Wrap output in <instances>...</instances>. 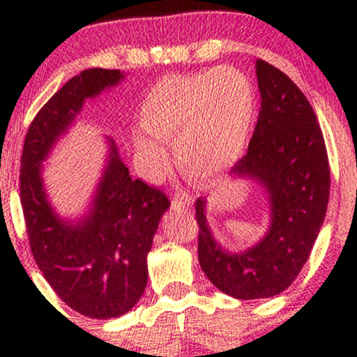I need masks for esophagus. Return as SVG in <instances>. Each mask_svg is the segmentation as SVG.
I'll return each instance as SVG.
<instances>
[{
	"instance_id": "34e87169",
	"label": "esophagus",
	"mask_w": 357,
	"mask_h": 357,
	"mask_svg": "<svg viewBox=\"0 0 357 357\" xmlns=\"http://www.w3.org/2000/svg\"><path fill=\"white\" fill-rule=\"evenodd\" d=\"M195 203V198L188 195V192H176L173 198L174 208H191Z\"/></svg>"
}]
</instances>
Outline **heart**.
Segmentation results:
<instances>
[{
  "label": "heart",
  "mask_w": 357,
  "mask_h": 357,
  "mask_svg": "<svg viewBox=\"0 0 357 357\" xmlns=\"http://www.w3.org/2000/svg\"><path fill=\"white\" fill-rule=\"evenodd\" d=\"M253 84L236 68L221 67L195 75L165 77L146 93L139 122L151 137H134L146 174H162L173 144L183 173L215 181L240 161L255 121Z\"/></svg>",
  "instance_id": "heart-1"
}]
</instances>
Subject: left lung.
<instances>
[{"mask_svg": "<svg viewBox=\"0 0 357 357\" xmlns=\"http://www.w3.org/2000/svg\"><path fill=\"white\" fill-rule=\"evenodd\" d=\"M261 105L248 151L231 174L265 188L270 228L252 248L227 252L213 238L206 202L196 199L198 258L211 284L240 301L278 296L296 280L324 223L331 171L312 105L284 72L258 59Z\"/></svg>", "mask_w": 357, "mask_h": 357, "instance_id": "left-lung-1", "label": "left lung"}]
</instances>
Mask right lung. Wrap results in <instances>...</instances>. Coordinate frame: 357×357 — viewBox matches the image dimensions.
Returning <instances> with one entry per match:
<instances>
[{
	"instance_id": "1",
	"label": "right lung",
	"mask_w": 357,
	"mask_h": 357,
	"mask_svg": "<svg viewBox=\"0 0 357 357\" xmlns=\"http://www.w3.org/2000/svg\"><path fill=\"white\" fill-rule=\"evenodd\" d=\"M124 79L121 70L89 68L72 77L28 127L20 198L36 265L56 296L75 312L112 319L137 304L147 284V253L169 199L132 179L110 139L107 166L85 218L61 220L47 199L42 161L79 116L85 99Z\"/></svg>"
}]
</instances>
